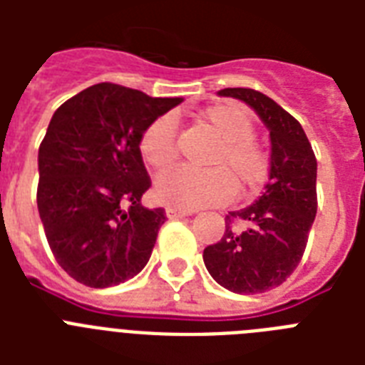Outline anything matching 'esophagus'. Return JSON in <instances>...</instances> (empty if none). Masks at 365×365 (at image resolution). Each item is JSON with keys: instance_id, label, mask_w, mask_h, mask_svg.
Instances as JSON below:
<instances>
[{"instance_id": "esophagus-1", "label": "esophagus", "mask_w": 365, "mask_h": 365, "mask_svg": "<svg viewBox=\"0 0 365 365\" xmlns=\"http://www.w3.org/2000/svg\"><path fill=\"white\" fill-rule=\"evenodd\" d=\"M185 216H191V212L182 210V208H174V206H168V208H166V217H168V220H180V217Z\"/></svg>"}]
</instances>
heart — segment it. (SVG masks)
<instances>
[{
	"label": "heart",
	"mask_w": 365,
	"mask_h": 365,
	"mask_svg": "<svg viewBox=\"0 0 365 365\" xmlns=\"http://www.w3.org/2000/svg\"><path fill=\"white\" fill-rule=\"evenodd\" d=\"M195 125L216 138L217 145L210 151L206 165L216 166L197 172L178 168L155 183V197L163 205L182 210L225 205L237 193V181L242 193H255L269 176V157L255 143L254 121L242 108L216 104L199 111ZM140 153L155 170H166L178 157L176 125L168 115L157 117L140 136Z\"/></svg>",
	"instance_id": "obj_1"
}]
</instances>
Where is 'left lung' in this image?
<instances>
[{"mask_svg": "<svg viewBox=\"0 0 365 365\" xmlns=\"http://www.w3.org/2000/svg\"><path fill=\"white\" fill-rule=\"evenodd\" d=\"M257 113L271 138L269 180L246 208L229 212L225 235L202 252L220 286L240 295L277 288L299 265L317 216V159L303 126L252 88H222Z\"/></svg>", "mask_w": 365, "mask_h": 365, "instance_id": "1", "label": "left lung"}]
</instances>
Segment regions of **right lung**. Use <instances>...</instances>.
I'll return each instance as SVG.
<instances>
[{
    "label": "right lung",
    "mask_w": 365,
    "mask_h": 365,
    "mask_svg": "<svg viewBox=\"0 0 365 365\" xmlns=\"http://www.w3.org/2000/svg\"><path fill=\"white\" fill-rule=\"evenodd\" d=\"M183 98H151L98 83L60 106L37 155V210L58 265L88 288H110L148 265L165 208L140 153L145 126Z\"/></svg>",
    "instance_id": "obj_1"
}]
</instances>
